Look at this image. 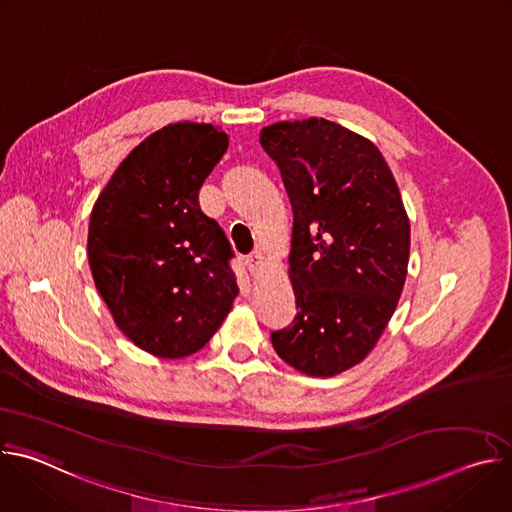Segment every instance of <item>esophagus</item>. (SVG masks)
I'll use <instances>...</instances> for the list:
<instances>
[{"mask_svg":"<svg viewBox=\"0 0 512 512\" xmlns=\"http://www.w3.org/2000/svg\"><path fill=\"white\" fill-rule=\"evenodd\" d=\"M245 267H247V271H249L251 275H257V273L265 267V259H263V255H261L259 251L251 253V255L245 259Z\"/></svg>","mask_w":512,"mask_h":512,"instance_id":"34e87169","label":"esophagus"}]
</instances>
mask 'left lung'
I'll list each match as a JSON object with an SVG mask.
<instances>
[{
	"mask_svg": "<svg viewBox=\"0 0 512 512\" xmlns=\"http://www.w3.org/2000/svg\"><path fill=\"white\" fill-rule=\"evenodd\" d=\"M294 210L289 275L300 308L271 332L275 352L310 377L358 364L387 328L409 263V218L377 145L326 119L263 127Z\"/></svg>",
	"mask_w": 512,
	"mask_h": 512,
	"instance_id": "1",
	"label": "left lung"
}]
</instances>
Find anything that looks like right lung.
<instances>
[{"label": "right lung", "mask_w": 512, "mask_h": 512, "mask_svg": "<svg viewBox=\"0 0 512 512\" xmlns=\"http://www.w3.org/2000/svg\"><path fill=\"white\" fill-rule=\"evenodd\" d=\"M227 145L212 125H168L121 162L91 212L95 285L119 330L154 356L200 350L239 294L233 247L198 202Z\"/></svg>", "instance_id": "add662e5"}]
</instances>
